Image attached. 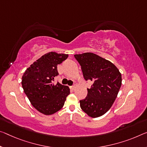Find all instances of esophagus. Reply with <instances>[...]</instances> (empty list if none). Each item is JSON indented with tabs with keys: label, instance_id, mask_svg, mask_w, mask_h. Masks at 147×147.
<instances>
[{
	"label": "esophagus",
	"instance_id": "esophagus-1",
	"mask_svg": "<svg viewBox=\"0 0 147 147\" xmlns=\"http://www.w3.org/2000/svg\"><path fill=\"white\" fill-rule=\"evenodd\" d=\"M70 88H71L72 90H75V86H71V87H70Z\"/></svg>",
	"mask_w": 147,
	"mask_h": 147
}]
</instances>
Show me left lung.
Returning a JSON list of instances; mask_svg holds the SVG:
<instances>
[{
  "label": "left lung",
  "instance_id": "8db88e82",
  "mask_svg": "<svg viewBox=\"0 0 147 147\" xmlns=\"http://www.w3.org/2000/svg\"><path fill=\"white\" fill-rule=\"evenodd\" d=\"M74 57L80 65L85 80L93 83L87 89L86 98L80 101L81 109L90 117H99L115 102L122 85V75L113 63L94 53L75 54Z\"/></svg>",
  "mask_w": 147,
  "mask_h": 147
}]
</instances>
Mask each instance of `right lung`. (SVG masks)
<instances>
[{
	"label": "right lung",
	"instance_id": "1",
	"mask_svg": "<svg viewBox=\"0 0 147 147\" xmlns=\"http://www.w3.org/2000/svg\"><path fill=\"white\" fill-rule=\"evenodd\" d=\"M68 54L51 52L46 53L27 69L22 84L32 105L45 115H53L64 105L70 94L67 86L53 84L59 73L57 65L68 57Z\"/></svg>",
	"mask_w": 147,
	"mask_h": 147
}]
</instances>
